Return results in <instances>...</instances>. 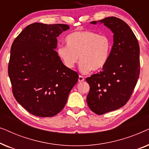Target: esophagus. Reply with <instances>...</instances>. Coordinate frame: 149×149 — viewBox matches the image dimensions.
<instances>
[{
    "instance_id": "1",
    "label": "esophagus",
    "mask_w": 149,
    "mask_h": 149,
    "mask_svg": "<svg viewBox=\"0 0 149 149\" xmlns=\"http://www.w3.org/2000/svg\"><path fill=\"white\" fill-rule=\"evenodd\" d=\"M84 80H85L84 77H83V76H81V75H79V79H78L79 82H82V81H83Z\"/></svg>"
}]
</instances>
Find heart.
Returning <instances> with one entry per match:
<instances>
[{"label": "heart", "instance_id": "1", "mask_svg": "<svg viewBox=\"0 0 149 149\" xmlns=\"http://www.w3.org/2000/svg\"><path fill=\"white\" fill-rule=\"evenodd\" d=\"M65 42L66 46H59L57 54L68 68H74L79 59V70L85 74L100 70L109 60L111 44L107 36L89 30L75 31L66 36Z\"/></svg>", "mask_w": 149, "mask_h": 149}]
</instances>
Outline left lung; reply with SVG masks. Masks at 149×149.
<instances>
[{"instance_id": "1", "label": "left lung", "mask_w": 149, "mask_h": 149, "mask_svg": "<svg viewBox=\"0 0 149 149\" xmlns=\"http://www.w3.org/2000/svg\"><path fill=\"white\" fill-rule=\"evenodd\" d=\"M113 32L109 60L99 73L86 78L90 89L87 102L97 115L123 107L131 97L140 74V47L135 34L125 22L115 17L99 21Z\"/></svg>"}]
</instances>
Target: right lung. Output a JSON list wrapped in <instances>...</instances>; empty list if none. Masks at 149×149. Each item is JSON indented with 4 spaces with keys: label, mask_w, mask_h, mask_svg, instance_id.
Masks as SVG:
<instances>
[{
    "label": "right lung",
    "mask_w": 149,
    "mask_h": 149,
    "mask_svg": "<svg viewBox=\"0 0 149 149\" xmlns=\"http://www.w3.org/2000/svg\"><path fill=\"white\" fill-rule=\"evenodd\" d=\"M69 28L66 24L34 23L12 44L8 74L13 94L32 115H56L78 81L77 72L65 66L55 50L57 37Z\"/></svg>",
    "instance_id": "add662e5"
}]
</instances>
